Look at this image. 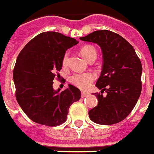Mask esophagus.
Here are the masks:
<instances>
[{"label":"esophagus","mask_w":154,"mask_h":154,"mask_svg":"<svg viewBox=\"0 0 154 154\" xmlns=\"http://www.w3.org/2000/svg\"><path fill=\"white\" fill-rule=\"evenodd\" d=\"M89 95V93H87V92H81V97L82 98H84V97H86L87 96H88Z\"/></svg>","instance_id":"esophagus-1"}]
</instances>
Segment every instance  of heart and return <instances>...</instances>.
<instances>
[{"instance_id": "obj_1", "label": "heart", "mask_w": 154, "mask_h": 154, "mask_svg": "<svg viewBox=\"0 0 154 154\" xmlns=\"http://www.w3.org/2000/svg\"><path fill=\"white\" fill-rule=\"evenodd\" d=\"M80 54L87 61L92 57L97 58V50L92 45H85L80 49ZM68 61V54L66 53L63 58V65H66ZM95 80V74L91 72L76 73L70 76V82L74 86L81 90H87L91 85L92 82Z\"/></svg>"}]
</instances>
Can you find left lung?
Listing matches in <instances>:
<instances>
[{
	"mask_svg": "<svg viewBox=\"0 0 154 154\" xmlns=\"http://www.w3.org/2000/svg\"><path fill=\"white\" fill-rule=\"evenodd\" d=\"M80 39L96 43L103 53L102 71L96 84L101 93H94L98 105L89 111V117L93 122L106 125L122 122L141 93L142 64L135 50L123 37L109 30L94 31Z\"/></svg>",
	"mask_w": 154,
	"mask_h": 154,
	"instance_id": "obj_1",
	"label": "left lung"
}]
</instances>
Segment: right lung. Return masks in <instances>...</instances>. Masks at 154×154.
<instances>
[{
    "label": "right lung",
    "mask_w": 154,
    "mask_h": 154,
    "mask_svg": "<svg viewBox=\"0 0 154 154\" xmlns=\"http://www.w3.org/2000/svg\"><path fill=\"white\" fill-rule=\"evenodd\" d=\"M77 44L74 38L45 32L29 42L19 54L13 74L16 98L32 121L59 125L67 119L70 105L80 99V90L71 84L62 92L53 89V80L62 68L66 51Z\"/></svg>",
    "instance_id": "obj_1"
}]
</instances>
